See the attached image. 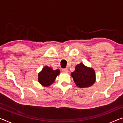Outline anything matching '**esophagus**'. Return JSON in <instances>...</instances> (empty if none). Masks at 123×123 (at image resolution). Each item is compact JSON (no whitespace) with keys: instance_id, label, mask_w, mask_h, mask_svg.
<instances>
[{"instance_id":"1","label":"esophagus","mask_w":123,"mask_h":123,"mask_svg":"<svg viewBox=\"0 0 123 123\" xmlns=\"http://www.w3.org/2000/svg\"><path fill=\"white\" fill-rule=\"evenodd\" d=\"M62 72L63 73H68V70L67 68H63L62 69Z\"/></svg>"}]
</instances>
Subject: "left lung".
Returning <instances> with one entry per match:
<instances>
[{"instance_id":"1","label":"left lung","mask_w":123,"mask_h":123,"mask_svg":"<svg viewBox=\"0 0 123 123\" xmlns=\"http://www.w3.org/2000/svg\"><path fill=\"white\" fill-rule=\"evenodd\" d=\"M76 85L80 88L88 87L95 81V74L92 68L87 67L82 63L76 66L75 71L71 74Z\"/></svg>"}]
</instances>
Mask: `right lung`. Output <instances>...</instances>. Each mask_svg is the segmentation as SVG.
<instances>
[{
    "label": "right lung",
    "instance_id": "right-lung-1",
    "mask_svg": "<svg viewBox=\"0 0 123 123\" xmlns=\"http://www.w3.org/2000/svg\"><path fill=\"white\" fill-rule=\"evenodd\" d=\"M60 74V70H54L48 66H45L42 70L38 74V80L44 86H49L53 84L56 76Z\"/></svg>",
    "mask_w": 123,
    "mask_h": 123
}]
</instances>
